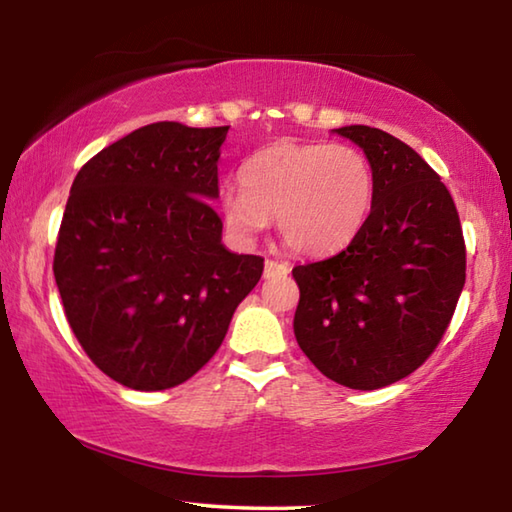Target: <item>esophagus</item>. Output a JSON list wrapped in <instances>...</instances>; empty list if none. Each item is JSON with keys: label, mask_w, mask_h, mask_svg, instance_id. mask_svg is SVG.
I'll use <instances>...</instances> for the list:
<instances>
[{"label": "esophagus", "mask_w": 512, "mask_h": 512, "mask_svg": "<svg viewBox=\"0 0 512 512\" xmlns=\"http://www.w3.org/2000/svg\"><path fill=\"white\" fill-rule=\"evenodd\" d=\"M291 266L287 262H275V259H266L264 264V277H275V275H287Z\"/></svg>", "instance_id": "esophagus-1"}]
</instances>
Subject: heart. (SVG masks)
I'll list each match as a JSON object with an SVG mask.
<instances>
[{
  "label": "heart",
  "mask_w": 512,
  "mask_h": 512,
  "mask_svg": "<svg viewBox=\"0 0 512 512\" xmlns=\"http://www.w3.org/2000/svg\"><path fill=\"white\" fill-rule=\"evenodd\" d=\"M241 189H223L221 214L241 239L277 219L280 237L302 255L350 244L375 198L366 155L348 144L275 142L241 164Z\"/></svg>",
  "instance_id": "1"
}]
</instances>
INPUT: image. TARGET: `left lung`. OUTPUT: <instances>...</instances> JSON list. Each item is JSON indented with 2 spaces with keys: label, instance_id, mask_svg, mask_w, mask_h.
<instances>
[{
  "label": "left lung",
  "instance_id": "8db88e82",
  "mask_svg": "<svg viewBox=\"0 0 512 512\" xmlns=\"http://www.w3.org/2000/svg\"><path fill=\"white\" fill-rule=\"evenodd\" d=\"M336 133L366 153L375 198L348 248L293 268V332L325 377L375 391L438 348L465 284V239L452 194L409 144L370 126Z\"/></svg>",
  "mask_w": 512,
  "mask_h": 512
}]
</instances>
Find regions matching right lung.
<instances>
[{
    "mask_svg": "<svg viewBox=\"0 0 512 512\" xmlns=\"http://www.w3.org/2000/svg\"><path fill=\"white\" fill-rule=\"evenodd\" d=\"M230 126L158 121L76 173L54 253L67 323L94 366L135 391L194 377L221 348L264 257L221 244V144Z\"/></svg>",
    "mask_w": 512,
    "mask_h": 512,
    "instance_id": "obj_1",
    "label": "right lung"
}]
</instances>
